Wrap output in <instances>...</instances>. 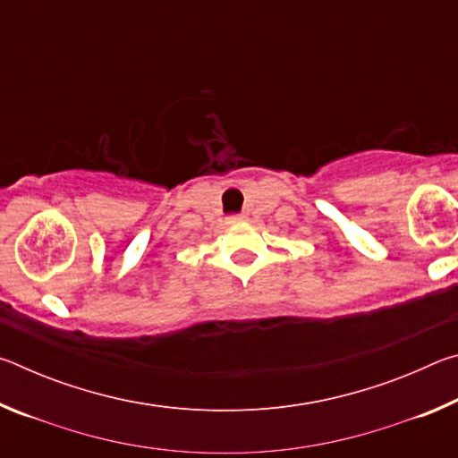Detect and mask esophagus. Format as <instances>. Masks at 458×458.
<instances>
[{
    "label": "esophagus",
    "instance_id": "1",
    "mask_svg": "<svg viewBox=\"0 0 458 458\" xmlns=\"http://www.w3.org/2000/svg\"><path fill=\"white\" fill-rule=\"evenodd\" d=\"M238 220H242V216H240V214H234V216H230V218H228V222H238Z\"/></svg>",
    "mask_w": 458,
    "mask_h": 458
}]
</instances>
